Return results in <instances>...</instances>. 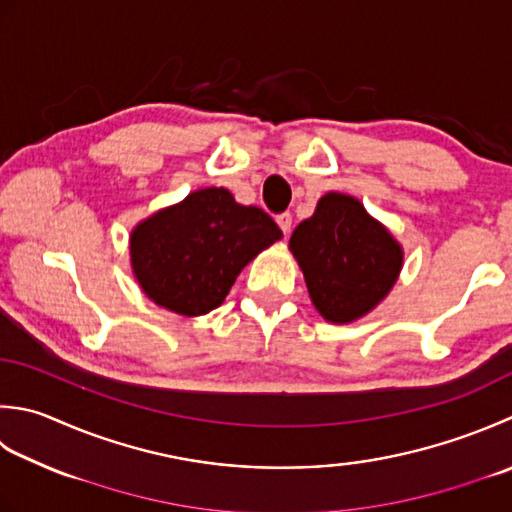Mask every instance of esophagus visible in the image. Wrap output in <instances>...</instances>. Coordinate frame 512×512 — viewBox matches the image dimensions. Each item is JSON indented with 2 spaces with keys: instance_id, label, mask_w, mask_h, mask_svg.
Segmentation results:
<instances>
[{
  "instance_id": "34e87169",
  "label": "esophagus",
  "mask_w": 512,
  "mask_h": 512,
  "mask_svg": "<svg viewBox=\"0 0 512 512\" xmlns=\"http://www.w3.org/2000/svg\"><path fill=\"white\" fill-rule=\"evenodd\" d=\"M275 219H277L279 228H282V233L288 235V233H290V226H293V215H290V213H282V215H277Z\"/></svg>"
}]
</instances>
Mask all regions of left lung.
<instances>
[{
    "label": "left lung",
    "mask_w": 512,
    "mask_h": 512,
    "mask_svg": "<svg viewBox=\"0 0 512 512\" xmlns=\"http://www.w3.org/2000/svg\"><path fill=\"white\" fill-rule=\"evenodd\" d=\"M288 246L304 273L310 302L333 324L370 313L395 286L404 264V250L388 228L359 199L342 193L319 199Z\"/></svg>",
    "instance_id": "8db88e82"
}]
</instances>
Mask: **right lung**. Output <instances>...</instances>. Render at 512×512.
<instances>
[{
    "label": "right lung",
    "instance_id": "1",
    "mask_svg": "<svg viewBox=\"0 0 512 512\" xmlns=\"http://www.w3.org/2000/svg\"><path fill=\"white\" fill-rule=\"evenodd\" d=\"M282 230L226 188H202L150 215L130 233V266L148 299L177 315H206L224 302L242 268Z\"/></svg>",
    "mask_w": 512,
    "mask_h": 512
}]
</instances>
